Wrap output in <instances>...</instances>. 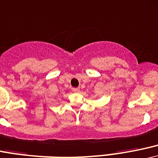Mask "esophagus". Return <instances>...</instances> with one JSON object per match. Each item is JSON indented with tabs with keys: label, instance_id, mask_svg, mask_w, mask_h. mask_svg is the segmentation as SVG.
<instances>
[{
	"label": "esophagus",
	"instance_id": "1",
	"mask_svg": "<svg viewBox=\"0 0 158 158\" xmlns=\"http://www.w3.org/2000/svg\"><path fill=\"white\" fill-rule=\"evenodd\" d=\"M72 91H73L74 93H79L80 88H73L72 89Z\"/></svg>",
	"mask_w": 158,
	"mask_h": 158
}]
</instances>
